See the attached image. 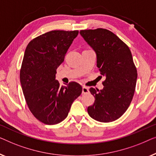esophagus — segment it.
<instances>
[{"instance_id": "obj_1", "label": "esophagus", "mask_w": 156, "mask_h": 156, "mask_svg": "<svg viewBox=\"0 0 156 156\" xmlns=\"http://www.w3.org/2000/svg\"><path fill=\"white\" fill-rule=\"evenodd\" d=\"M83 94H86V93H89V89L87 88V87L83 86V91H82Z\"/></svg>"}]
</instances>
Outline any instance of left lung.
<instances>
[{"label": "left lung", "mask_w": 156, "mask_h": 156, "mask_svg": "<svg viewBox=\"0 0 156 156\" xmlns=\"http://www.w3.org/2000/svg\"><path fill=\"white\" fill-rule=\"evenodd\" d=\"M81 34L97 54V66L106 77L102 90L90 88L95 100L87 112L96 121L111 122L124 115L132 101L137 70L128 46L108 30H80Z\"/></svg>", "instance_id": "1"}]
</instances>
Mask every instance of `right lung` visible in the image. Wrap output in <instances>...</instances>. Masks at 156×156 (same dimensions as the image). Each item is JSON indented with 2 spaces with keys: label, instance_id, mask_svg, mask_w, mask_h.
I'll list each match as a JSON object with an SVG mask.
<instances>
[{
  "label": "right lung",
  "instance_id": "1",
  "mask_svg": "<svg viewBox=\"0 0 156 156\" xmlns=\"http://www.w3.org/2000/svg\"><path fill=\"white\" fill-rule=\"evenodd\" d=\"M78 34V30H53L35 37L28 44L20 79L28 108L45 124L53 125L67 117L71 105L83 88L76 82L60 86L56 69Z\"/></svg>",
  "mask_w": 156,
  "mask_h": 156
}]
</instances>
